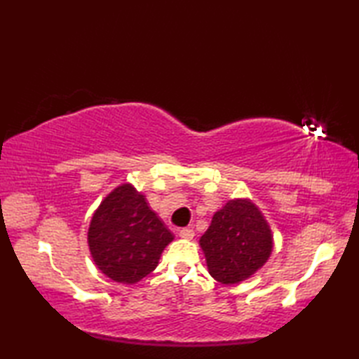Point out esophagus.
Returning a JSON list of instances; mask_svg holds the SVG:
<instances>
[{"label":"esophagus","instance_id":"obj_1","mask_svg":"<svg viewBox=\"0 0 359 359\" xmlns=\"http://www.w3.org/2000/svg\"><path fill=\"white\" fill-rule=\"evenodd\" d=\"M179 236L182 239L191 241L194 238V231L191 230V228H182V230H179Z\"/></svg>","mask_w":359,"mask_h":359}]
</instances>
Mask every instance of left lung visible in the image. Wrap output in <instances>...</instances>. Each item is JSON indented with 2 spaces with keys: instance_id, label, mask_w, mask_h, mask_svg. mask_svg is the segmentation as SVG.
<instances>
[{
  "instance_id": "8db88e82",
  "label": "left lung",
  "mask_w": 359,
  "mask_h": 359,
  "mask_svg": "<svg viewBox=\"0 0 359 359\" xmlns=\"http://www.w3.org/2000/svg\"><path fill=\"white\" fill-rule=\"evenodd\" d=\"M199 243L211 276L233 285L253 276L269 261L273 234L253 202L231 199L215 212Z\"/></svg>"
}]
</instances>
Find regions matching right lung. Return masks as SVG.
Wrapping results in <instances>:
<instances>
[{
	"instance_id": "right-lung-1",
	"label": "right lung",
	"mask_w": 359,
	"mask_h": 359,
	"mask_svg": "<svg viewBox=\"0 0 359 359\" xmlns=\"http://www.w3.org/2000/svg\"><path fill=\"white\" fill-rule=\"evenodd\" d=\"M174 236L147 197L123 184L102 201L90 219L88 245L97 269L121 284H137L156 270Z\"/></svg>"
}]
</instances>
